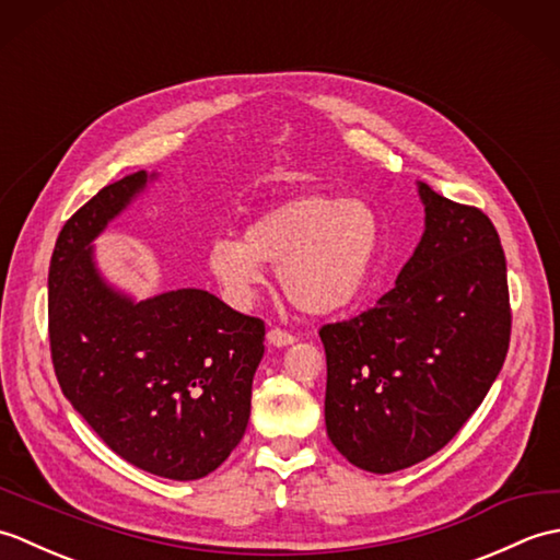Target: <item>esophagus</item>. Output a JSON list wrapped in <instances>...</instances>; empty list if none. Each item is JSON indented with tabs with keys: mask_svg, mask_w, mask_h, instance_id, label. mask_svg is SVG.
<instances>
[{
	"mask_svg": "<svg viewBox=\"0 0 560 560\" xmlns=\"http://www.w3.org/2000/svg\"><path fill=\"white\" fill-rule=\"evenodd\" d=\"M267 341L271 343V347L281 349V347H289V343H293V341H295V337H293V335H289V331L279 329V327H271V329L267 331Z\"/></svg>",
	"mask_w": 560,
	"mask_h": 560,
	"instance_id": "esophagus-1",
	"label": "esophagus"
}]
</instances>
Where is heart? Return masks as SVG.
<instances>
[{
    "label": "heart",
    "mask_w": 560,
    "mask_h": 560,
    "mask_svg": "<svg viewBox=\"0 0 560 560\" xmlns=\"http://www.w3.org/2000/svg\"><path fill=\"white\" fill-rule=\"evenodd\" d=\"M383 225L363 199L307 192L261 211L241 237L209 245L207 267L229 301L243 305L265 283V267H279L289 303L305 315L327 317L349 307L371 277Z\"/></svg>",
    "instance_id": "b5f03b06"
}]
</instances>
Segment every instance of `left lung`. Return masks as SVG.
<instances>
[{
    "instance_id": "1",
    "label": "left lung",
    "mask_w": 560,
    "mask_h": 560,
    "mask_svg": "<svg viewBox=\"0 0 560 560\" xmlns=\"http://www.w3.org/2000/svg\"><path fill=\"white\" fill-rule=\"evenodd\" d=\"M423 235L395 289L325 325L327 435L353 467L392 474L445 447L501 373L508 269L491 219L416 183Z\"/></svg>"
}]
</instances>
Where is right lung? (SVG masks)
<instances>
[{
	"label": "right lung",
	"mask_w": 560,
	"mask_h": 560,
	"mask_svg": "<svg viewBox=\"0 0 560 560\" xmlns=\"http://www.w3.org/2000/svg\"><path fill=\"white\" fill-rule=\"evenodd\" d=\"M156 180L127 175L65 223L47 273L50 349L65 397L115 455L195 481L245 435L265 323L201 289L137 301L103 277L93 241Z\"/></svg>",
	"instance_id": "add662e5"
}]
</instances>
